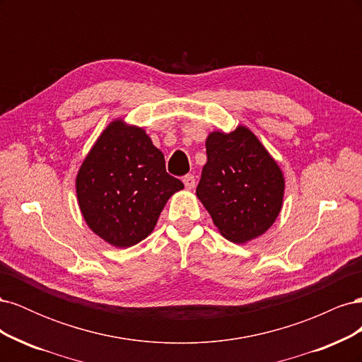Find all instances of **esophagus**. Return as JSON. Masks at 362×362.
<instances>
[{
	"label": "esophagus",
	"instance_id": "34e87169",
	"mask_svg": "<svg viewBox=\"0 0 362 362\" xmlns=\"http://www.w3.org/2000/svg\"><path fill=\"white\" fill-rule=\"evenodd\" d=\"M182 182H184L185 189H187V190L194 189V185H196V178H194V175H185L184 180H182Z\"/></svg>",
	"mask_w": 362,
	"mask_h": 362
}]
</instances>
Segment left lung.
I'll use <instances>...</instances> for the list:
<instances>
[{"mask_svg":"<svg viewBox=\"0 0 362 362\" xmlns=\"http://www.w3.org/2000/svg\"><path fill=\"white\" fill-rule=\"evenodd\" d=\"M196 196L226 240L243 245L264 234L282 208L286 180L247 127L213 131Z\"/></svg>","mask_w":362,"mask_h":362,"instance_id":"left-lung-1","label":"left lung"}]
</instances>
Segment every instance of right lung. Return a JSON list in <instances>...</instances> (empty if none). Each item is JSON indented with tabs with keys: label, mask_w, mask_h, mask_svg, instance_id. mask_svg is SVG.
Instances as JSON below:
<instances>
[{
	"label": "right lung",
	"mask_w": 362,
	"mask_h": 362,
	"mask_svg": "<svg viewBox=\"0 0 362 362\" xmlns=\"http://www.w3.org/2000/svg\"><path fill=\"white\" fill-rule=\"evenodd\" d=\"M75 187L87 226L108 245L129 247L154 231L184 184L166 172L163 152L144 128L116 119L86 156Z\"/></svg>",
	"instance_id": "1"
}]
</instances>
